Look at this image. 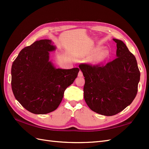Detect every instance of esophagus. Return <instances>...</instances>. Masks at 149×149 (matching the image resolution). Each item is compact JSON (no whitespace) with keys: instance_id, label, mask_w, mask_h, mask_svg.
<instances>
[{"instance_id":"obj_1","label":"esophagus","mask_w":149,"mask_h":149,"mask_svg":"<svg viewBox=\"0 0 149 149\" xmlns=\"http://www.w3.org/2000/svg\"><path fill=\"white\" fill-rule=\"evenodd\" d=\"M83 72H82L81 70L79 72V73H78V76L79 77H83Z\"/></svg>"}]
</instances>
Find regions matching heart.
Returning <instances> with one entry per match:
<instances>
[{"instance_id": "heart-1", "label": "heart", "mask_w": 149, "mask_h": 149, "mask_svg": "<svg viewBox=\"0 0 149 149\" xmlns=\"http://www.w3.org/2000/svg\"><path fill=\"white\" fill-rule=\"evenodd\" d=\"M97 50H99V49H97ZM107 56H108V51L106 50H104L102 52H100L99 54H98L93 59V61L94 62H96V63L102 61L104 59H105L107 58Z\"/></svg>"}]
</instances>
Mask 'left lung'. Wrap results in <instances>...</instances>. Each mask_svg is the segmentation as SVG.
<instances>
[{"label":"left lung","mask_w":149,"mask_h":149,"mask_svg":"<svg viewBox=\"0 0 149 149\" xmlns=\"http://www.w3.org/2000/svg\"><path fill=\"white\" fill-rule=\"evenodd\" d=\"M116 43L117 58L105 65L81 63L85 79L84 98L94 112L113 116L132 103L138 92L140 79L135 56L122 41Z\"/></svg>","instance_id":"1"}]
</instances>
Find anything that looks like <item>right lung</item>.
<instances>
[{
  "label": "right lung",
  "mask_w": 149,
  "mask_h": 149,
  "mask_svg": "<svg viewBox=\"0 0 149 149\" xmlns=\"http://www.w3.org/2000/svg\"><path fill=\"white\" fill-rule=\"evenodd\" d=\"M51 40H41L22 49L11 66V88L15 99L29 112L43 115L56 110L66 88L74 83L79 68H56L49 52Z\"/></svg>",
  "instance_id": "obj_1"
}]
</instances>
